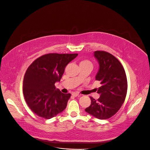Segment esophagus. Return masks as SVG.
<instances>
[{
    "label": "esophagus",
    "mask_w": 150,
    "mask_h": 150,
    "mask_svg": "<svg viewBox=\"0 0 150 150\" xmlns=\"http://www.w3.org/2000/svg\"><path fill=\"white\" fill-rule=\"evenodd\" d=\"M72 95L74 97H77V96H79V94L77 93H73L72 94Z\"/></svg>",
    "instance_id": "esophagus-1"
}]
</instances>
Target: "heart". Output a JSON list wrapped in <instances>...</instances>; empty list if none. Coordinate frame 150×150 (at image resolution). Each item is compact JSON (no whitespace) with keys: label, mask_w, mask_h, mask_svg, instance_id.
<instances>
[{"label":"heart","mask_w":150,"mask_h":150,"mask_svg":"<svg viewBox=\"0 0 150 150\" xmlns=\"http://www.w3.org/2000/svg\"><path fill=\"white\" fill-rule=\"evenodd\" d=\"M79 65H91L92 66V64L89 61V60H82Z\"/></svg>","instance_id":"1"}]
</instances>
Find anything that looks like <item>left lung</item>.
Wrapping results in <instances>:
<instances>
[{"mask_svg":"<svg viewBox=\"0 0 150 150\" xmlns=\"http://www.w3.org/2000/svg\"><path fill=\"white\" fill-rule=\"evenodd\" d=\"M94 56L99 64L96 80L101 87L97 89L100 95L96 100L91 98V104L85 112L99 119H107L115 115L124 103L127 93L126 73L119 60L104 51H96Z\"/></svg>","mask_w":150,"mask_h":150,"instance_id":"1","label":"left lung"}]
</instances>
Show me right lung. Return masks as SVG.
I'll return each mask as SVG.
<instances>
[{"instance_id": "1", "label": "right lung", "mask_w": 150, "mask_h": 150, "mask_svg": "<svg viewBox=\"0 0 150 150\" xmlns=\"http://www.w3.org/2000/svg\"><path fill=\"white\" fill-rule=\"evenodd\" d=\"M75 54L49 53L35 60L28 68L23 81V93L30 109L39 117L49 119L65 109L71 94L56 89L68 64Z\"/></svg>"}]
</instances>
